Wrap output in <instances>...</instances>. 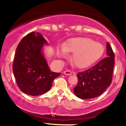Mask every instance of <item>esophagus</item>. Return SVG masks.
<instances>
[{
  "label": "esophagus",
  "mask_w": 126,
  "mask_h": 126,
  "mask_svg": "<svg viewBox=\"0 0 126 126\" xmlns=\"http://www.w3.org/2000/svg\"><path fill=\"white\" fill-rule=\"evenodd\" d=\"M64 74L66 75H68V76H69V75L72 74V72L69 70H66V71H64Z\"/></svg>",
  "instance_id": "1"
}]
</instances>
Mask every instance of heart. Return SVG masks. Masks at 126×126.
<instances>
[{
  "label": "heart",
  "mask_w": 126,
  "mask_h": 126,
  "mask_svg": "<svg viewBox=\"0 0 126 126\" xmlns=\"http://www.w3.org/2000/svg\"><path fill=\"white\" fill-rule=\"evenodd\" d=\"M57 52L62 57H66L68 52L73 53L71 58L72 64L77 68H85L102 57L104 47L102 43L90 38H73L68 39Z\"/></svg>",
  "instance_id": "b5f03b06"
}]
</instances>
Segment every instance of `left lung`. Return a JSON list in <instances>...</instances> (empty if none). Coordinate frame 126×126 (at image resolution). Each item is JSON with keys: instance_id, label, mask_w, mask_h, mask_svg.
<instances>
[{"instance_id": "left-lung-1", "label": "left lung", "mask_w": 126, "mask_h": 126, "mask_svg": "<svg viewBox=\"0 0 126 126\" xmlns=\"http://www.w3.org/2000/svg\"><path fill=\"white\" fill-rule=\"evenodd\" d=\"M107 57L87 70L77 74L78 83L74 88L77 97L88 99L100 96L111 84L115 64V54L111 46L107 44Z\"/></svg>"}]
</instances>
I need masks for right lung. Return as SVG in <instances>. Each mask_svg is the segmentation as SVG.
<instances>
[{
	"mask_svg": "<svg viewBox=\"0 0 126 126\" xmlns=\"http://www.w3.org/2000/svg\"><path fill=\"white\" fill-rule=\"evenodd\" d=\"M47 41L38 32L29 33L17 45L13 64L16 83L24 93L38 96L47 92L61 74L52 72L41 49Z\"/></svg>",
	"mask_w": 126,
	"mask_h": 126,
	"instance_id": "add662e5",
	"label": "right lung"
}]
</instances>
